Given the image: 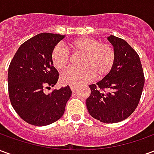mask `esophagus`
Returning <instances> with one entry per match:
<instances>
[{
	"label": "esophagus",
	"mask_w": 154,
	"mask_h": 154,
	"mask_svg": "<svg viewBox=\"0 0 154 154\" xmlns=\"http://www.w3.org/2000/svg\"><path fill=\"white\" fill-rule=\"evenodd\" d=\"M71 90L72 92H75V91H77V87H71Z\"/></svg>",
	"instance_id": "obj_1"
}]
</instances>
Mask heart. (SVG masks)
Returning <instances> with one entry per match:
<instances>
[{"instance_id": "obj_1", "label": "heart", "mask_w": 154, "mask_h": 154, "mask_svg": "<svg viewBox=\"0 0 154 154\" xmlns=\"http://www.w3.org/2000/svg\"><path fill=\"white\" fill-rule=\"evenodd\" d=\"M68 46L77 55L82 56L80 69H69L61 75V82L71 87H80L91 81L94 77L103 78L113 68L116 53L110 44L100 43L97 38L81 37L71 41ZM51 60L58 70L65 69L70 63V57L60 46H56L51 54Z\"/></svg>"}]
</instances>
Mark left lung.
Wrapping results in <instances>:
<instances>
[{"instance_id": "1", "label": "left lung", "mask_w": 154, "mask_h": 154, "mask_svg": "<svg viewBox=\"0 0 154 154\" xmlns=\"http://www.w3.org/2000/svg\"><path fill=\"white\" fill-rule=\"evenodd\" d=\"M116 61L112 70L97 83L90 85L86 100L88 112L100 122L113 124L135 110L142 95L144 76L138 54L125 40L110 35Z\"/></svg>"}]
</instances>
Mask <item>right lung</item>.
I'll list each match as a JSON object with an SVG mask.
<instances>
[{"label":"right lung","mask_w":154,"mask_h":154,"mask_svg":"<svg viewBox=\"0 0 154 154\" xmlns=\"http://www.w3.org/2000/svg\"><path fill=\"white\" fill-rule=\"evenodd\" d=\"M65 35L42 33L22 44L8 70L9 97L22 119L35 126H45L63 116L72 96L69 86L45 94L44 87H54L58 72L51 54Z\"/></svg>","instance_id":"obj_1"}]
</instances>
